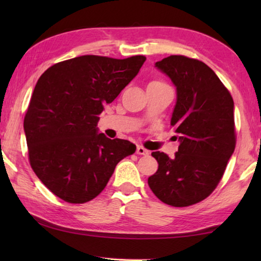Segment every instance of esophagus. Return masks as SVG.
Segmentation results:
<instances>
[{"label": "esophagus", "instance_id": "obj_1", "mask_svg": "<svg viewBox=\"0 0 261 261\" xmlns=\"http://www.w3.org/2000/svg\"><path fill=\"white\" fill-rule=\"evenodd\" d=\"M136 153L137 154H140V155H148L149 154V151H147L146 148H144L143 146H137V149H136Z\"/></svg>", "mask_w": 261, "mask_h": 261}]
</instances>
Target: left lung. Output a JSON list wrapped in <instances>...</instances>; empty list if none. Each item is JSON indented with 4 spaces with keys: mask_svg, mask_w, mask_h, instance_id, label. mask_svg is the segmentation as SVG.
<instances>
[{
    "mask_svg": "<svg viewBox=\"0 0 261 261\" xmlns=\"http://www.w3.org/2000/svg\"><path fill=\"white\" fill-rule=\"evenodd\" d=\"M155 67L177 91L170 124L179 146L174 159L163 152L152 153L159 168L148 177V185L165 204L187 207L214 191L235 151L233 100L204 62L171 55Z\"/></svg>",
    "mask_w": 261,
    "mask_h": 261,
    "instance_id": "1",
    "label": "left lung"
}]
</instances>
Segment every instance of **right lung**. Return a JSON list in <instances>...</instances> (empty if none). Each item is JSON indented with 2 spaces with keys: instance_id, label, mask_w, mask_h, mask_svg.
Instances as JSON below:
<instances>
[{
  "instance_id": "add662e5",
  "label": "right lung",
  "mask_w": 261,
  "mask_h": 261,
  "mask_svg": "<svg viewBox=\"0 0 261 261\" xmlns=\"http://www.w3.org/2000/svg\"><path fill=\"white\" fill-rule=\"evenodd\" d=\"M143 55L124 60L84 55L56 63L39 78L24 118L29 159L39 179L71 204L106 188L115 167L136 152L124 139L98 134L99 115L139 72Z\"/></svg>"
}]
</instances>
